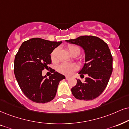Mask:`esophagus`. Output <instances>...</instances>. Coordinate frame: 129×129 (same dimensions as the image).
Returning a JSON list of instances; mask_svg holds the SVG:
<instances>
[{"label":"esophagus","mask_w":129,"mask_h":129,"mask_svg":"<svg viewBox=\"0 0 129 129\" xmlns=\"http://www.w3.org/2000/svg\"><path fill=\"white\" fill-rule=\"evenodd\" d=\"M70 79V77H68V76H66V80H68Z\"/></svg>","instance_id":"34e87169"}]
</instances>
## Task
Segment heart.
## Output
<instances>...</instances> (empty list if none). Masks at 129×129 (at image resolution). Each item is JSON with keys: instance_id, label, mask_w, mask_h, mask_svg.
<instances>
[{"instance_id": "obj_1", "label": "heart", "mask_w": 129, "mask_h": 129, "mask_svg": "<svg viewBox=\"0 0 129 129\" xmlns=\"http://www.w3.org/2000/svg\"><path fill=\"white\" fill-rule=\"evenodd\" d=\"M68 49L69 52L73 55H79L81 52V49L79 46L76 45H68ZM58 48H55L50 53V59L53 62H56L58 61ZM77 69L76 65L73 63L63 62L59 65L57 67V71L61 74L64 75H71L74 71Z\"/></svg>"}]
</instances>
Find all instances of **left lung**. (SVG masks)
<instances>
[{
	"mask_svg": "<svg viewBox=\"0 0 129 129\" xmlns=\"http://www.w3.org/2000/svg\"><path fill=\"white\" fill-rule=\"evenodd\" d=\"M66 42L80 46L86 55V62L79 74L88 77L84 83L77 80L76 85L71 89L73 96L80 100L96 98L105 90L112 72V56L108 45L93 36H83Z\"/></svg>",
	"mask_w": 129,
	"mask_h": 129,
	"instance_id": "1",
	"label": "left lung"
}]
</instances>
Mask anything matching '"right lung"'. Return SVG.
Listing matches in <instances>:
<instances>
[{"mask_svg": "<svg viewBox=\"0 0 129 129\" xmlns=\"http://www.w3.org/2000/svg\"><path fill=\"white\" fill-rule=\"evenodd\" d=\"M62 42H51L33 38L24 42L15 57L14 74L19 87L31 101L46 103L56 95L59 81L66 77L55 71L49 79L42 76V71L51 68L50 53Z\"/></svg>", "mask_w": 129, "mask_h": 129, "instance_id": "obj_1", "label": "right lung"}]
</instances>
